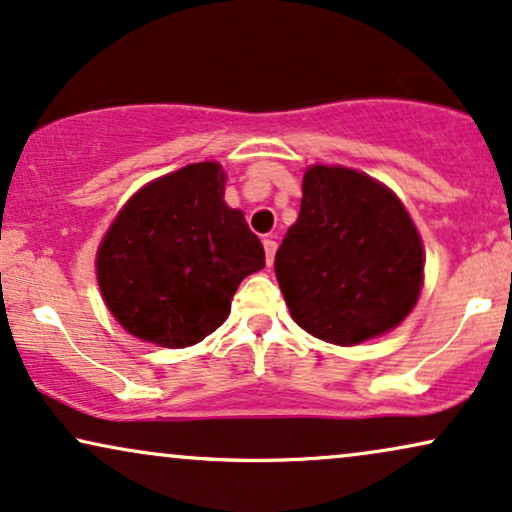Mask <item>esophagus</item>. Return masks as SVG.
<instances>
[{"label": "esophagus", "instance_id": "esophagus-1", "mask_svg": "<svg viewBox=\"0 0 512 512\" xmlns=\"http://www.w3.org/2000/svg\"><path fill=\"white\" fill-rule=\"evenodd\" d=\"M263 249H266V263H268V266H273V261H275V249H277L275 239H270V237L263 239Z\"/></svg>", "mask_w": 512, "mask_h": 512}]
</instances>
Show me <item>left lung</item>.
I'll return each mask as SVG.
<instances>
[{
	"instance_id": "obj_1",
	"label": "left lung",
	"mask_w": 512,
	"mask_h": 512,
	"mask_svg": "<svg viewBox=\"0 0 512 512\" xmlns=\"http://www.w3.org/2000/svg\"><path fill=\"white\" fill-rule=\"evenodd\" d=\"M422 270L420 235L391 189L351 168L306 170L275 275L308 334L356 346L389 332L413 311Z\"/></svg>"
}]
</instances>
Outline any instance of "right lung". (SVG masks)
Listing matches in <instances>:
<instances>
[{
    "label": "right lung",
    "mask_w": 512,
    "mask_h": 512,
    "mask_svg": "<svg viewBox=\"0 0 512 512\" xmlns=\"http://www.w3.org/2000/svg\"><path fill=\"white\" fill-rule=\"evenodd\" d=\"M218 163L149 182L106 232L97 280L113 318L144 342L192 346L216 332L246 275L266 266L244 213L223 201Z\"/></svg>",
    "instance_id": "right-lung-1"
}]
</instances>
